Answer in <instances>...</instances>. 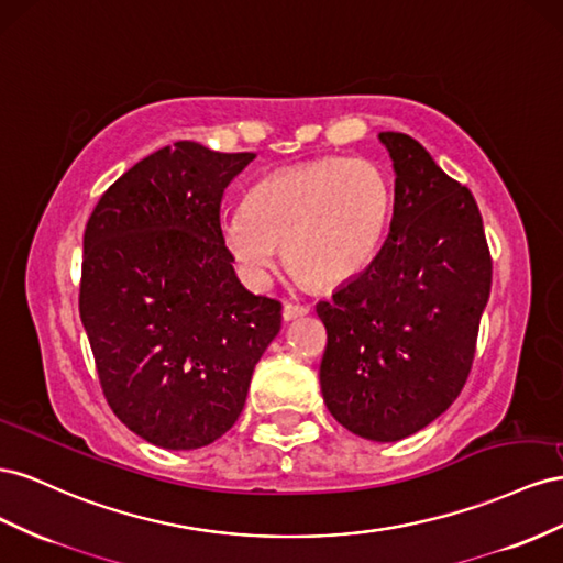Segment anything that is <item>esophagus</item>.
<instances>
[{"instance_id": "obj_1", "label": "esophagus", "mask_w": 563, "mask_h": 563, "mask_svg": "<svg viewBox=\"0 0 563 563\" xmlns=\"http://www.w3.org/2000/svg\"><path fill=\"white\" fill-rule=\"evenodd\" d=\"M307 313H309V307H301V303H290V301H285V307H283V318L287 320V323H290V320L301 318V316H307Z\"/></svg>"}]
</instances>
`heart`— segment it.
Segmentation results:
<instances>
[{"label": "heart", "mask_w": 563, "mask_h": 563, "mask_svg": "<svg viewBox=\"0 0 563 563\" xmlns=\"http://www.w3.org/2000/svg\"><path fill=\"white\" fill-rule=\"evenodd\" d=\"M391 210V181L375 163L328 155L256 181L245 207L221 219L219 238L250 285L268 280L278 245H285V260L295 273L332 287L371 264Z\"/></svg>", "instance_id": "heart-1"}]
</instances>
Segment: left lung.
Instances as JSON below:
<instances>
[{"instance_id": "left-lung-1", "label": "left lung", "mask_w": 563, "mask_h": 563, "mask_svg": "<svg viewBox=\"0 0 563 563\" xmlns=\"http://www.w3.org/2000/svg\"><path fill=\"white\" fill-rule=\"evenodd\" d=\"M394 217L363 273L318 301L328 330L320 391L332 417L391 443L437 420L472 371L493 262L476 200L408 134L382 132Z\"/></svg>"}]
</instances>
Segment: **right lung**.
Returning <instances> with one entry per match:
<instances>
[{
    "label": "right lung",
    "mask_w": 563,
    "mask_h": 563,
    "mask_svg": "<svg viewBox=\"0 0 563 563\" xmlns=\"http://www.w3.org/2000/svg\"><path fill=\"white\" fill-rule=\"evenodd\" d=\"M254 157L176 141L126 169L87 221L79 318L106 400L167 451L235 424L280 332V301L245 290L219 238L223 188Z\"/></svg>",
    "instance_id": "right-lung-1"
}]
</instances>
